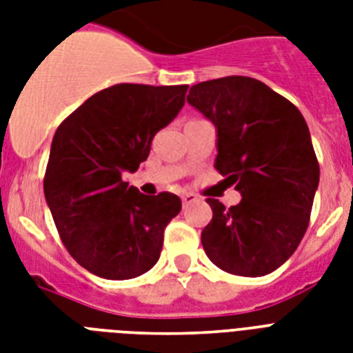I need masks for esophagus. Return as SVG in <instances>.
<instances>
[{"mask_svg": "<svg viewBox=\"0 0 353 353\" xmlns=\"http://www.w3.org/2000/svg\"><path fill=\"white\" fill-rule=\"evenodd\" d=\"M181 201H183V207H188L190 203H196V201H198V196L192 192H185L181 196Z\"/></svg>", "mask_w": 353, "mask_h": 353, "instance_id": "34e87169", "label": "esophagus"}]
</instances>
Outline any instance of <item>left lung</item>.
<instances>
[{
    "instance_id": "1",
    "label": "left lung",
    "mask_w": 353,
    "mask_h": 353,
    "mask_svg": "<svg viewBox=\"0 0 353 353\" xmlns=\"http://www.w3.org/2000/svg\"><path fill=\"white\" fill-rule=\"evenodd\" d=\"M187 102L216 126V170L241 194L231 209L207 199V256L231 274L273 273L301 243L319 187L306 121L288 99L251 77L199 82Z\"/></svg>"
}]
</instances>
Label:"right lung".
Returning a JSON list of instances; mask_svg holds the SVG:
<instances>
[{
  "mask_svg": "<svg viewBox=\"0 0 353 353\" xmlns=\"http://www.w3.org/2000/svg\"><path fill=\"white\" fill-rule=\"evenodd\" d=\"M188 85L115 84L58 126L43 192L69 254L90 273L128 280L159 260L176 194L144 196L122 174L146 161L152 139L185 104Z\"/></svg>",
  "mask_w": 353,
  "mask_h": 353,
  "instance_id": "right-lung-1",
  "label": "right lung"
}]
</instances>
